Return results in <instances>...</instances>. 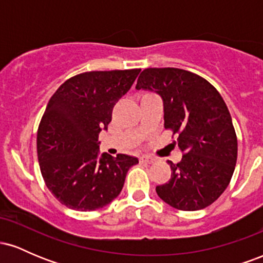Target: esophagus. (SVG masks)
<instances>
[{"instance_id": "34e87169", "label": "esophagus", "mask_w": 263, "mask_h": 263, "mask_svg": "<svg viewBox=\"0 0 263 263\" xmlns=\"http://www.w3.org/2000/svg\"><path fill=\"white\" fill-rule=\"evenodd\" d=\"M140 162L141 163H147V164H151V163L155 162V159L149 156H142L140 157Z\"/></svg>"}]
</instances>
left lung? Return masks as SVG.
<instances>
[{"mask_svg": "<svg viewBox=\"0 0 263 263\" xmlns=\"http://www.w3.org/2000/svg\"><path fill=\"white\" fill-rule=\"evenodd\" d=\"M136 89L161 95L164 127L177 135L182 161L168 162L172 176L156 186L158 197L178 210L209 206L224 193L237 159V137L224 99L208 80L177 68L144 69Z\"/></svg>", "mask_w": 263, "mask_h": 263, "instance_id": "left-lung-1", "label": "left lung"}]
</instances>
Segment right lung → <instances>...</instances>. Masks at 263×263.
<instances>
[{
  "label": "right lung",
  "instance_id": "obj_1",
  "mask_svg": "<svg viewBox=\"0 0 263 263\" xmlns=\"http://www.w3.org/2000/svg\"><path fill=\"white\" fill-rule=\"evenodd\" d=\"M141 69L86 71L59 86L38 127L37 153L45 185L66 208L92 211L110 204L137 164L136 157L102 153L99 134Z\"/></svg>",
  "mask_w": 263,
  "mask_h": 263
}]
</instances>
